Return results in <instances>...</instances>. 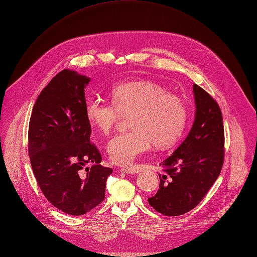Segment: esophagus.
Instances as JSON below:
<instances>
[{
    "label": "esophagus",
    "mask_w": 257,
    "mask_h": 257,
    "mask_svg": "<svg viewBox=\"0 0 257 257\" xmlns=\"http://www.w3.org/2000/svg\"><path fill=\"white\" fill-rule=\"evenodd\" d=\"M120 172L122 173H127V174H135L140 171L138 166H130V167H121L119 169Z\"/></svg>",
    "instance_id": "1"
}]
</instances>
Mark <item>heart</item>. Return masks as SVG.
Masks as SVG:
<instances>
[{
    "label": "heart",
    "mask_w": 257,
    "mask_h": 257,
    "mask_svg": "<svg viewBox=\"0 0 257 257\" xmlns=\"http://www.w3.org/2000/svg\"><path fill=\"white\" fill-rule=\"evenodd\" d=\"M110 102L88 97L84 110L90 124L105 135L112 131L120 116L128 113L131 130L119 133L107 145L110 160L130 165L147 152L152 144L159 149L170 148L185 130L188 110L181 97L150 80H135L111 88Z\"/></svg>",
    "instance_id": "b5f03b06"
}]
</instances>
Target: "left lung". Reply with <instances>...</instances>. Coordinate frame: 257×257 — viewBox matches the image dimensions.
<instances>
[{
    "label": "left lung",
    "mask_w": 257,
    "mask_h": 257,
    "mask_svg": "<svg viewBox=\"0 0 257 257\" xmlns=\"http://www.w3.org/2000/svg\"><path fill=\"white\" fill-rule=\"evenodd\" d=\"M195 119L185 141L160 166V188L149 205L167 216L195 208L218 177L225 160V132L215 99L193 85Z\"/></svg>",
    "instance_id": "1"
}]
</instances>
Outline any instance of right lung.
<instances>
[{
	"instance_id": "1",
	"label": "right lung",
	"mask_w": 257,
	"mask_h": 257,
	"mask_svg": "<svg viewBox=\"0 0 257 257\" xmlns=\"http://www.w3.org/2000/svg\"><path fill=\"white\" fill-rule=\"evenodd\" d=\"M89 77L64 69L43 89L28 128V153L37 183L49 202L70 215H83L105 198L112 169L90 142L85 110ZM88 162L94 166L85 169Z\"/></svg>"
}]
</instances>
